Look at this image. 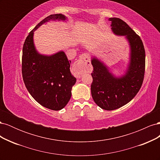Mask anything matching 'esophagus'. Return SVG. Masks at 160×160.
<instances>
[{
  "instance_id": "1",
  "label": "esophagus",
  "mask_w": 160,
  "mask_h": 160,
  "mask_svg": "<svg viewBox=\"0 0 160 160\" xmlns=\"http://www.w3.org/2000/svg\"><path fill=\"white\" fill-rule=\"evenodd\" d=\"M90 69L91 62L88 55L85 53L81 55L79 60L72 67V72L77 78H80L82 75L86 72H89Z\"/></svg>"
}]
</instances>
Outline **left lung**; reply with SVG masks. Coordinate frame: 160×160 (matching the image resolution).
Segmentation results:
<instances>
[{
  "mask_svg": "<svg viewBox=\"0 0 160 160\" xmlns=\"http://www.w3.org/2000/svg\"><path fill=\"white\" fill-rule=\"evenodd\" d=\"M111 31L124 37L129 47L126 69L120 75L113 73L109 67L92 55L93 71L91 92L95 103L105 110L117 109L126 105L141 88L145 73L146 54L142 41L128 24L119 18H109Z\"/></svg>",
  "mask_w": 160,
  "mask_h": 160,
  "instance_id": "left-lung-1",
  "label": "left lung"
}]
</instances>
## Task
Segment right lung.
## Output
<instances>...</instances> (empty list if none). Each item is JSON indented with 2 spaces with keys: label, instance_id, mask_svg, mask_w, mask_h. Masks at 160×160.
<instances>
[{
  "label": "right lung",
  "instance_id": "add662e5",
  "mask_svg": "<svg viewBox=\"0 0 160 160\" xmlns=\"http://www.w3.org/2000/svg\"><path fill=\"white\" fill-rule=\"evenodd\" d=\"M57 21L68 20L64 14H51L28 34L22 48V74L28 91L36 101L46 108L59 111L68 103L76 83L70 61L62 50L50 55L41 54L34 43V32L43 24Z\"/></svg>",
  "mask_w": 160,
  "mask_h": 160
}]
</instances>
